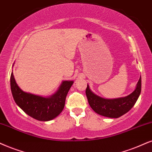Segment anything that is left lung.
Returning a JSON list of instances; mask_svg holds the SVG:
<instances>
[{"instance_id":"obj_1","label":"left lung","mask_w":152,"mask_h":152,"mask_svg":"<svg viewBox=\"0 0 152 152\" xmlns=\"http://www.w3.org/2000/svg\"><path fill=\"white\" fill-rule=\"evenodd\" d=\"M141 77L135 90L129 95L116 99H104L95 95L87 86L86 94L90 107L97 114L109 118H118L129 111L135 105L141 93Z\"/></svg>"}]
</instances>
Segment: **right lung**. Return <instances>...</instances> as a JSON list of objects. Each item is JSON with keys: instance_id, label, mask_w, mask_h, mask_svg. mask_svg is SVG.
Instances as JSON below:
<instances>
[{"instance_id": "right-lung-1", "label": "right lung", "mask_w": 152, "mask_h": 152, "mask_svg": "<svg viewBox=\"0 0 152 152\" xmlns=\"http://www.w3.org/2000/svg\"><path fill=\"white\" fill-rule=\"evenodd\" d=\"M72 80H64L55 94L44 97L24 92L15 81L12 72L10 76V88L15 103L32 118L41 121H48L55 118L62 112L65 105V99Z\"/></svg>"}]
</instances>
